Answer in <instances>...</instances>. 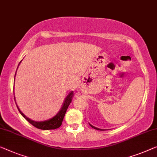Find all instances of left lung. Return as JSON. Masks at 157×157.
I'll return each instance as SVG.
<instances>
[{
  "mask_svg": "<svg viewBox=\"0 0 157 157\" xmlns=\"http://www.w3.org/2000/svg\"><path fill=\"white\" fill-rule=\"evenodd\" d=\"M90 126L91 127H92L93 128H94V129H96V130H101V129H99V128H96V127H94V126H93V125H91V124H90Z\"/></svg>",
  "mask_w": 157,
  "mask_h": 157,
  "instance_id": "obj_1",
  "label": "left lung"
}]
</instances>
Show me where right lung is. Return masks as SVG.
I'll return each mask as SVG.
<instances>
[{
    "label": "right lung",
    "mask_w": 157,
    "mask_h": 157,
    "mask_svg": "<svg viewBox=\"0 0 157 157\" xmlns=\"http://www.w3.org/2000/svg\"><path fill=\"white\" fill-rule=\"evenodd\" d=\"M73 96H74L73 92H71L67 96L61 110H60L59 113H58L55 117H53V118H52L51 119H49L48 121H41V122H36V121H32L31 119L28 118L27 116H25L24 114L21 112V111L20 110V109L18 108L17 106V107L18 109V111H20V113H21V115L24 117L28 122L31 123L33 126H34V127H36V128H39V129H41V130H55L56 128H59L60 126L62 125V122H63V120L65 114L66 113V111L67 108H68L70 104H71L72 101ZM14 99H15V97H14Z\"/></svg>",
    "instance_id": "right-lung-1"
}]
</instances>
